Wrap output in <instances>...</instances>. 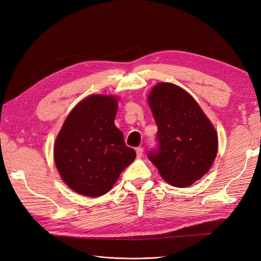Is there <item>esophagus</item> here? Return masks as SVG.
Returning <instances> with one entry per match:
<instances>
[{
  "label": "esophagus",
  "instance_id": "esophagus-1",
  "mask_svg": "<svg viewBox=\"0 0 261 261\" xmlns=\"http://www.w3.org/2000/svg\"><path fill=\"white\" fill-rule=\"evenodd\" d=\"M136 153H137V156L140 158L141 155H143V153H144V149L141 148V147H138V148L136 149Z\"/></svg>",
  "mask_w": 261,
  "mask_h": 261
}]
</instances>
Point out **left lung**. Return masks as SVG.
Masks as SVG:
<instances>
[{"instance_id":"obj_1","label":"left lung","mask_w":261,"mask_h":261,"mask_svg":"<svg viewBox=\"0 0 261 261\" xmlns=\"http://www.w3.org/2000/svg\"><path fill=\"white\" fill-rule=\"evenodd\" d=\"M158 126V148L148 153L169 184L187 187L210 170L218 152V135L195 99L171 83L154 86L148 96Z\"/></svg>"}]
</instances>
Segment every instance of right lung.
Masks as SVG:
<instances>
[{
  "label": "right lung",
  "instance_id": "1",
  "mask_svg": "<svg viewBox=\"0 0 261 261\" xmlns=\"http://www.w3.org/2000/svg\"><path fill=\"white\" fill-rule=\"evenodd\" d=\"M116 112L115 97L92 94L72 110L55 139V165L77 194H107L136 158L114 124Z\"/></svg>",
  "mask_w": 261,
  "mask_h": 261
}]
</instances>
